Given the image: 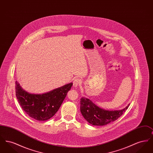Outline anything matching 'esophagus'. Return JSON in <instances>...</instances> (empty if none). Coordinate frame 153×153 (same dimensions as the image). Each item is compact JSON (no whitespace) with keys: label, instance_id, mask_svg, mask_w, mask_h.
Returning <instances> with one entry per match:
<instances>
[{"label":"esophagus","instance_id":"obj_1","mask_svg":"<svg viewBox=\"0 0 153 153\" xmlns=\"http://www.w3.org/2000/svg\"><path fill=\"white\" fill-rule=\"evenodd\" d=\"M81 82V81L80 79H75L73 81V87L74 88L77 87L80 85Z\"/></svg>","mask_w":153,"mask_h":153}]
</instances>
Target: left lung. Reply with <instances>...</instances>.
I'll use <instances>...</instances> for the list:
<instances>
[{
    "label": "left lung",
    "instance_id": "obj_1",
    "mask_svg": "<svg viewBox=\"0 0 153 153\" xmlns=\"http://www.w3.org/2000/svg\"><path fill=\"white\" fill-rule=\"evenodd\" d=\"M130 104L120 110H105L97 106L89 99H80V111L84 119L94 126H104L117 120L127 109Z\"/></svg>",
    "mask_w": 153,
    "mask_h": 153
}]
</instances>
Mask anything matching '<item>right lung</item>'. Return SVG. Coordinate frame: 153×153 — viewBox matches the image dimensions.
Wrapping results in <instances>:
<instances>
[{
	"label": "right lung",
	"mask_w": 153,
	"mask_h": 153,
	"mask_svg": "<svg viewBox=\"0 0 153 153\" xmlns=\"http://www.w3.org/2000/svg\"><path fill=\"white\" fill-rule=\"evenodd\" d=\"M72 85L71 82L46 93L34 94L24 90L16 81V96L22 109L30 117L45 121L56 114Z\"/></svg>",
	"instance_id": "obj_1"
}]
</instances>
